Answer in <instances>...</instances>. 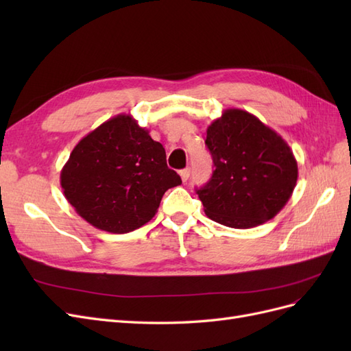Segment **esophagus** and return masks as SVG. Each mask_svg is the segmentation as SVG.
<instances>
[{
	"label": "esophagus",
	"mask_w": 351,
	"mask_h": 351,
	"mask_svg": "<svg viewBox=\"0 0 351 351\" xmlns=\"http://www.w3.org/2000/svg\"><path fill=\"white\" fill-rule=\"evenodd\" d=\"M178 174H180V177H182V180L183 182L186 183L187 180H189V176H190V169L189 168H184V169H180L178 171Z\"/></svg>",
	"instance_id": "esophagus-1"
}]
</instances>
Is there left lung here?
I'll list each match as a JSON object with an SVG mask.
<instances>
[{
	"label": "left lung",
	"instance_id": "left-lung-1",
	"mask_svg": "<svg viewBox=\"0 0 351 351\" xmlns=\"http://www.w3.org/2000/svg\"><path fill=\"white\" fill-rule=\"evenodd\" d=\"M205 143L215 169L196 193L208 218L231 228H252L285 206L299 168L277 132L247 111L230 108L210 123Z\"/></svg>",
	"mask_w": 351,
	"mask_h": 351
}]
</instances>
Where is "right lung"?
I'll return each instance as SVG.
<instances>
[{
	"mask_svg": "<svg viewBox=\"0 0 351 351\" xmlns=\"http://www.w3.org/2000/svg\"><path fill=\"white\" fill-rule=\"evenodd\" d=\"M60 183L69 204L95 228L124 234L149 222L168 189L182 184L164 146L130 114L102 123L74 146Z\"/></svg>",
	"mask_w": 351,
	"mask_h": 351,
	"instance_id": "1",
	"label": "right lung"
}]
</instances>
